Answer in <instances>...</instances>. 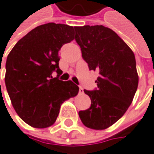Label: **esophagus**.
<instances>
[{"label":"esophagus","instance_id":"esophagus-1","mask_svg":"<svg viewBox=\"0 0 154 154\" xmlns=\"http://www.w3.org/2000/svg\"><path fill=\"white\" fill-rule=\"evenodd\" d=\"M79 93L80 94H83V88L82 87H80L79 88Z\"/></svg>","mask_w":154,"mask_h":154}]
</instances>
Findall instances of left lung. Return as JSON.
Segmentation results:
<instances>
[{
  "instance_id": "left-lung-1",
  "label": "left lung",
  "mask_w": 154,
  "mask_h": 154,
  "mask_svg": "<svg viewBox=\"0 0 154 154\" xmlns=\"http://www.w3.org/2000/svg\"><path fill=\"white\" fill-rule=\"evenodd\" d=\"M75 40L83 60L97 71V89L84 90L91 106L79 112L82 124L106 129L128 110L138 88L139 76L133 51L116 32L104 26H75Z\"/></svg>"
}]
</instances>
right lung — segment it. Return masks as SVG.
I'll list each match as a JSON object with an SVG mask.
<instances>
[{
    "label": "right lung",
    "instance_id": "1",
    "mask_svg": "<svg viewBox=\"0 0 154 154\" xmlns=\"http://www.w3.org/2000/svg\"><path fill=\"white\" fill-rule=\"evenodd\" d=\"M74 27L48 23L39 26L15 44L6 60L5 85L18 116L31 127L55 123L61 104L77 95L72 81L59 80V50L74 39ZM56 71L57 77L52 72Z\"/></svg>",
    "mask_w": 154,
    "mask_h": 154
}]
</instances>
